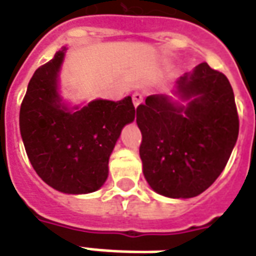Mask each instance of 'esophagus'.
<instances>
[{
    "instance_id": "obj_1",
    "label": "esophagus",
    "mask_w": 256,
    "mask_h": 256,
    "mask_svg": "<svg viewBox=\"0 0 256 256\" xmlns=\"http://www.w3.org/2000/svg\"><path fill=\"white\" fill-rule=\"evenodd\" d=\"M132 102H134V104H135V108H136V106H139V104L143 102L142 94H140V92H135V94L132 95Z\"/></svg>"
}]
</instances>
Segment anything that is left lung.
<instances>
[{
    "instance_id": "8db88e82",
    "label": "left lung",
    "mask_w": 256,
    "mask_h": 256,
    "mask_svg": "<svg viewBox=\"0 0 256 256\" xmlns=\"http://www.w3.org/2000/svg\"><path fill=\"white\" fill-rule=\"evenodd\" d=\"M183 108L166 95H150L136 108L142 132L139 154L154 192L190 198L206 190L224 171L238 136L234 94L224 73L208 63L178 81Z\"/></svg>"
}]
</instances>
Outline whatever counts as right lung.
Wrapping results in <instances>:
<instances>
[{
    "mask_svg": "<svg viewBox=\"0 0 256 256\" xmlns=\"http://www.w3.org/2000/svg\"><path fill=\"white\" fill-rule=\"evenodd\" d=\"M66 48L32 74L20 106L27 157L50 188L68 194L92 193L106 182L108 157L125 124L135 118L131 96L94 100L68 112L58 95V73Z\"/></svg>",
    "mask_w": 256,
    "mask_h": 256,
    "instance_id": "right-lung-1",
    "label": "right lung"
}]
</instances>
